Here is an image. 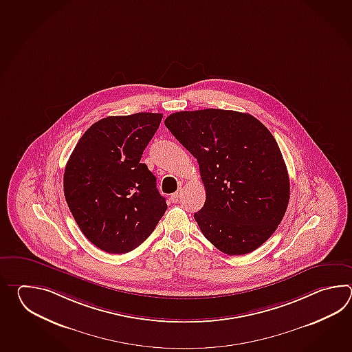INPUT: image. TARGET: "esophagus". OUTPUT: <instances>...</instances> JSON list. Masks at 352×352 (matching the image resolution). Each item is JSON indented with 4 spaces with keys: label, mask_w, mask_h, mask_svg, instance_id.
<instances>
[{
    "label": "esophagus",
    "mask_w": 352,
    "mask_h": 352,
    "mask_svg": "<svg viewBox=\"0 0 352 352\" xmlns=\"http://www.w3.org/2000/svg\"><path fill=\"white\" fill-rule=\"evenodd\" d=\"M171 201L175 202H179V199H181V191H177V192H175V194L171 195Z\"/></svg>",
    "instance_id": "esophagus-1"
}]
</instances>
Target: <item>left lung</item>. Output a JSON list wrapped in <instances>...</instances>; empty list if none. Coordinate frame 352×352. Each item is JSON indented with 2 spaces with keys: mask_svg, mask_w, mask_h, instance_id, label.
<instances>
[{
  "mask_svg": "<svg viewBox=\"0 0 352 352\" xmlns=\"http://www.w3.org/2000/svg\"><path fill=\"white\" fill-rule=\"evenodd\" d=\"M200 167L206 200L194 217L204 236L229 255L252 253L285 217L289 177L278 143L252 114L201 109L165 120Z\"/></svg>",
  "mask_w": 352,
  "mask_h": 352,
  "instance_id": "8db88e82",
  "label": "left lung"
}]
</instances>
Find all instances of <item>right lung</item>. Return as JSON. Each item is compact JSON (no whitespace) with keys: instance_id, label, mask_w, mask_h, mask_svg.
Masks as SVG:
<instances>
[{"instance_id":"right-lung-1","label":"right lung","mask_w":352,"mask_h":352,"mask_svg":"<svg viewBox=\"0 0 352 352\" xmlns=\"http://www.w3.org/2000/svg\"><path fill=\"white\" fill-rule=\"evenodd\" d=\"M161 113L98 120L76 143L64 173L67 206L85 238L111 254H124L155 230L167 204L156 177L141 164Z\"/></svg>"}]
</instances>
